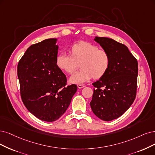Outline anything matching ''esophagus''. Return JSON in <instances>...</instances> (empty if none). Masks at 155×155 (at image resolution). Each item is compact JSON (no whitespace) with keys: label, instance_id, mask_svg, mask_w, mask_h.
<instances>
[{"label":"esophagus","instance_id":"obj_1","mask_svg":"<svg viewBox=\"0 0 155 155\" xmlns=\"http://www.w3.org/2000/svg\"><path fill=\"white\" fill-rule=\"evenodd\" d=\"M77 87H78V89H82V88L85 87V85H84V84H78Z\"/></svg>","mask_w":155,"mask_h":155}]
</instances>
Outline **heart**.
Masks as SVG:
<instances>
[{
    "instance_id": "b5f03b06",
    "label": "heart",
    "mask_w": 155,
    "mask_h": 155,
    "mask_svg": "<svg viewBox=\"0 0 155 155\" xmlns=\"http://www.w3.org/2000/svg\"><path fill=\"white\" fill-rule=\"evenodd\" d=\"M70 55L59 54L56 65L60 70L72 74L80 64L81 70L71 76L69 81L81 84L91 78L98 80L104 77L109 69L110 57L107 51L100 50L96 45L81 41L73 44L69 50Z\"/></svg>"
}]
</instances>
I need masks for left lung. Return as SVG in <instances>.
I'll use <instances>...</instances> for the list:
<instances>
[{
	"label": "left lung",
	"instance_id": "8db88e82",
	"mask_svg": "<svg viewBox=\"0 0 155 155\" xmlns=\"http://www.w3.org/2000/svg\"><path fill=\"white\" fill-rule=\"evenodd\" d=\"M94 40L109 54L110 65L105 76L93 84L90 105L97 117L109 121L122 116L135 99L138 62L124 45L105 37Z\"/></svg>",
	"mask_w": 155,
	"mask_h": 155
}]
</instances>
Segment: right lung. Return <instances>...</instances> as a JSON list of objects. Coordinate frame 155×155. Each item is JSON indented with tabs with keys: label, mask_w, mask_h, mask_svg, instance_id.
I'll return each instance as SVG.
<instances>
[{
	"label": "right lung",
	"mask_w": 155,
	"mask_h": 155,
	"mask_svg": "<svg viewBox=\"0 0 155 155\" xmlns=\"http://www.w3.org/2000/svg\"><path fill=\"white\" fill-rule=\"evenodd\" d=\"M57 41L50 38L30 46L17 68L23 103L34 116L47 122L63 115L77 91L74 84L66 86L65 74L56 65Z\"/></svg>",
	"instance_id": "right-lung-1"
}]
</instances>
